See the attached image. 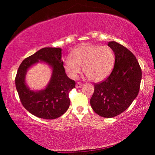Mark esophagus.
Listing matches in <instances>:
<instances>
[{
  "instance_id": "obj_1",
  "label": "esophagus",
  "mask_w": 155,
  "mask_h": 155,
  "mask_svg": "<svg viewBox=\"0 0 155 155\" xmlns=\"http://www.w3.org/2000/svg\"><path fill=\"white\" fill-rule=\"evenodd\" d=\"M83 86V84L81 83H77V84H76V87L77 88H80Z\"/></svg>"
}]
</instances>
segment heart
<instances>
[{
  "label": "heart",
  "mask_w": 155,
  "mask_h": 155,
  "mask_svg": "<svg viewBox=\"0 0 155 155\" xmlns=\"http://www.w3.org/2000/svg\"><path fill=\"white\" fill-rule=\"evenodd\" d=\"M115 61L114 52L110 47L83 44L73 49L71 57H65L63 63L70 78H77L83 66V71L89 79L99 82L111 74Z\"/></svg>",
  "instance_id": "b5f03b06"
}]
</instances>
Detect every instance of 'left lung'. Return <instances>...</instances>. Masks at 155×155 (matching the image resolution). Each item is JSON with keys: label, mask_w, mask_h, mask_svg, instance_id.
<instances>
[{"label": "left lung", "mask_w": 155, "mask_h": 155, "mask_svg": "<svg viewBox=\"0 0 155 155\" xmlns=\"http://www.w3.org/2000/svg\"><path fill=\"white\" fill-rule=\"evenodd\" d=\"M108 46L114 52V69L104 81L94 84L90 99L95 113L103 117H113L127 109L140 91L141 70L129 50L115 41Z\"/></svg>", "instance_id": "8db88e82"}]
</instances>
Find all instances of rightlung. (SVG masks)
Listing matches in <instances>:
<instances>
[{
	"label": "right lung",
	"mask_w": 155,
	"mask_h": 155,
	"mask_svg": "<svg viewBox=\"0 0 155 155\" xmlns=\"http://www.w3.org/2000/svg\"><path fill=\"white\" fill-rule=\"evenodd\" d=\"M52 68L51 80L45 89L31 91L25 82L28 68L39 61ZM20 100L23 107L35 116L46 120L56 119L69 108V92L75 87V81L68 77L61 60L60 48H43L21 63L15 78Z\"/></svg>",
	"instance_id": "add662e5"
}]
</instances>
